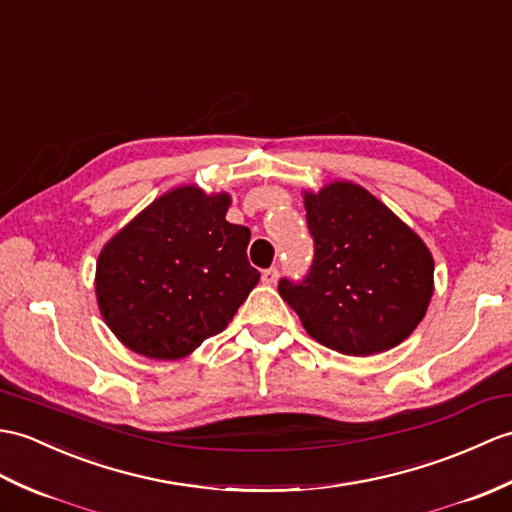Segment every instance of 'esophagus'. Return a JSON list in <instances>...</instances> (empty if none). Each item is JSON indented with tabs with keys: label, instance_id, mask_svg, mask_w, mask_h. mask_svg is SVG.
Masks as SVG:
<instances>
[{
	"label": "esophagus",
	"instance_id": "obj_1",
	"mask_svg": "<svg viewBox=\"0 0 512 512\" xmlns=\"http://www.w3.org/2000/svg\"><path fill=\"white\" fill-rule=\"evenodd\" d=\"M279 279V268H266L264 272H261V281H264L266 285H275Z\"/></svg>",
	"mask_w": 512,
	"mask_h": 512
}]
</instances>
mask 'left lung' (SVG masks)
I'll return each instance as SVG.
<instances>
[{
  "mask_svg": "<svg viewBox=\"0 0 512 512\" xmlns=\"http://www.w3.org/2000/svg\"><path fill=\"white\" fill-rule=\"evenodd\" d=\"M314 261L303 281H279L307 334L344 355L397 347L434 292L430 248L364 187L334 181L303 192Z\"/></svg>",
  "mask_w": 512,
  "mask_h": 512,
  "instance_id": "1",
  "label": "left lung"
}]
</instances>
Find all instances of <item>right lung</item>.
<instances>
[{"mask_svg":"<svg viewBox=\"0 0 512 512\" xmlns=\"http://www.w3.org/2000/svg\"><path fill=\"white\" fill-rule=\"evenodd\" d=\"M227 192L174 187L104 244L95 296L104 323L130 351L181 360L231 323L259 281L251 231L231 224Z\"/></svg>","mask_w":512,"mask_h":512,"instance_id":"obj_1","label":"right lung"}]
</instances>
